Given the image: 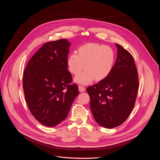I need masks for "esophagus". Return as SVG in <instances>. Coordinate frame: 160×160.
<instances>
[{
	"mask_svg": "<svg viewBox=\"0 0 160 160\" xmlns=\"http://www.w3.org/2000/svg\"><path fill=\"white\" fill-rule=\"evenodd\" d=\"M78 89H79V91L80 92H84V91H85V88L82 85H79L78 86Z\"/></svg>",
	"mask_w": 160,
	"mask_h": 160,
	"instance_id": "34e87169",
	"label": "esophagus"
}]
</instances>
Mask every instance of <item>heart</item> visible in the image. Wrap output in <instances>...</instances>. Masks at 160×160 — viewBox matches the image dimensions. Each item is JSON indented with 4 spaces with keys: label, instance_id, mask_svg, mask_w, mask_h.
Masks as SVG:
<instances>
[{
    "label": "heart",
    "instance_id": "heart-1",
    "mask_svg": "<svg viewBox=\"0 0 160 160\" xmlns=\"http://www.w3.org/2000/svg\"><path fill=\"white\" fill-rule=\"evenodd\" d=\"M77 53H71L66 60L71 73L77 75L83 68L85 70L75 77L76 82L87 84L94 79L101 81L112 72L115 54L111 48L97 43H87L78 48Z\"/></svg>",
    "mask_w": 160,
    "mask_h": 160
}]
</instances>
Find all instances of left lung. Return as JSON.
Returning <instances> with one entry per match:
<instances>
[{
    "instance_id": "8db88e82",
    "label": "left lung",
    "mask_w": 160,
    "mask_h": 160,
    "mask_svg": "<svg viewBox=\"0 0 160 160\" xmlns=\"http://www.w3.org/2000/svg\"><path fill=\"white\" fill-rule=\"evenodd\" d=\"M117 59L109 75L87 88L91 111L101 126L112 128L122 125L134 107L139 88L138 73L131 54L115 43Z\"/></svg>"
}]
</instances>
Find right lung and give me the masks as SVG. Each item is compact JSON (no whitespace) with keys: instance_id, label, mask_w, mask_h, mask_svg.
<instances>
[{"instance_id":"add662e5","label":"right lung","mask_w":160,"mask_h":160,"mask_svg":"<svg viewBox=\"0 0 160 160\" xmlns=\"http://www.w3.org/2000/svg\"><path fill=\"white\" fill-rule=\"evenodd\" d=\"M70 42L59 39L44 43L31 58L23 73L22 87L28 109L35 118L54 127L67 117L78 95L66 60Z\"/></svg>"}]
</instances>
